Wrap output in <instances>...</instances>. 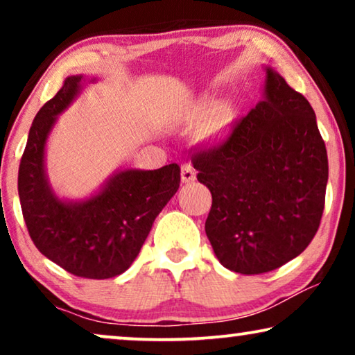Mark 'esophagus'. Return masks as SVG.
Listing matches in <instances>:
<instances>
[{"label": "esophagus", "mask_w": 355, "mask_h": 355, "mask_svg": "<svg viewBox=\"0 0 355 355\" xmlns=\"http://www.w3.org/2000/svg\"><path fill=\"white\" fill-rule=\"evenodd\" d=\"M181 179H182V182H193L197 179L196 169H193L191 164H182Z\"/></svg>", "instance_id": "obj_1"}]
</instances>
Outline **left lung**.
<instances>
[{
  "label": "left lung",
  "instance_id": "8db88e82",
  "mask_svg": "<svg viewBox=\"0 0 355 355\" xmlns=\"http://www.w3.org/2000/svg\"><path fill=\"white\" fill-rule=\"evenodd\" d=\"M263 98L192 163L210 189L205 232L227 270L260 275L302 254L318 231L328 155L304 95L265 67Z\"/></svg>",
  "mask_w": 355,
  "mask_h": 355
}]
</instances>
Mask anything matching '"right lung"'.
I'll list each match as a JSON object with an SVG mask.
<instances>
[{"label": "right lung", "instance_id": "right-lung-1", "mask_svg": "<svg viewBox=\"0 0 355 355\" xmlns=\"http://www.w3.org/2000/svg\"><path fill=\"white\" fill-rule=\"evenodd\" d=\"M82 82V74L66 77L60 92L37 113L19 166L17 189L37 249L72 275L108 279L132 265L155 218L178 192L181 169L176 163L152 171L119 169L90 197H58L45 169L46 140L58 116L80 95Z\"/></svg>", "mask_w": 355, "mask_h": 355}]
</instances>
